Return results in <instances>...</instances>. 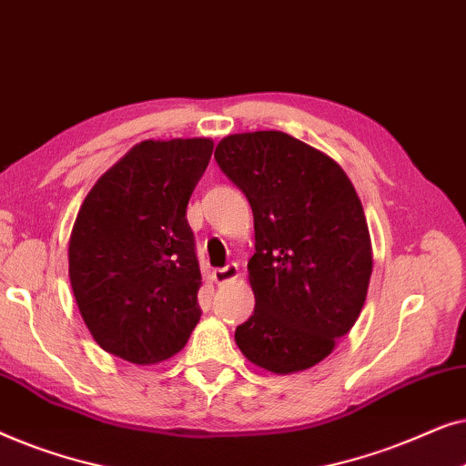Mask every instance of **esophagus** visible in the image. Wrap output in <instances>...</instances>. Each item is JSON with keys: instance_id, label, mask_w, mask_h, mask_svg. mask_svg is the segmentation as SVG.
<instances>
[{"instance_id": "obj_1", "label": "esophagus", "mask_w": 466, "mask_h": 466, "mask_svg": "<svg viewBox=\"0 0 466 466\" xmlns=\"http://www.w3.org/2000/svg\"><path fill=\"white\" fill-rule=\"evenodd\" d=\"M239 278V267L238 263H228L227 267H222V269H214L212 271V279L216 284H227V282H233V279Z\"/></svg>"}]
</instances>
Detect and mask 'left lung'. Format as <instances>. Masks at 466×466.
I'll return each instance as SVG.
<instances>
[{"mask_svg": "<svg viewBox=\"0 0 466 466\" xmlns=\"http://www.w3.org/2000/svg\"><path fill=\"white\" fill-rule=\"evenodd\" d=\"M214 157L254 216V314L235 343L265 371H305L333 352L365 305L373 271L365 209L339 163L289 133H233Z\"/></svg>", "mask_w": 466, "mask_h": 466, "instance_id": "1", "label": "left lung"}]
</instances>
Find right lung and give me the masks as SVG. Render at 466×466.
I'll return each instance as SVG.
<instances>
[{
  "label": "right lung",
  "instance_id": "right-lung-1",
  "mask_svg": "<svg viewBox=\"0 0 466 466\" xmlns=\"http://www.w3.org/2000/svg\"><path fill=\"white\" fill-rule=\"evenodd\" d=\"M209 137L144 139L95 182L69 235V282L101 350L157 365L199 322L201 269L187 220Z\"/></svg>",
  "mask_w": 466,
  "mask_h": 466
}]
</instances>
